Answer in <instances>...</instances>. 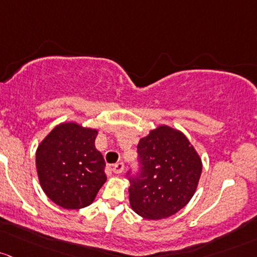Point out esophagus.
I'll return each mask as SVG.
<instances>
[{"mask_svg":"<svg viewBox=\"0 0 257 257\" xmlns=\"http://www.w3.org/2000/svg\"><path fill=\"white\" fill-rule=\"evenodd\" d=\"M112 171H113V173H115V174H120L124 171V163L123 162L115 163V165L113 166V168H112Z\"/></svg>","mask_w":257,"mask_h":257,"instance_id":"1","label":"esophagus"}]
</instances>
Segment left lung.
<instances>
[{"label": "left lung", "mask_w": 257, "mask_h": 257, "mask_svg": "<svg viewBox=\"0 0 257 257\" xmlns=\"http://www.w3.org/2000/svg\"><path fill=\"white\" fill-rule=\"evenodd\" d=\"M139 171L126 172L129 201L146 219L167 218L188 204L201 176V160L185 135L161 125L140 139Z\"/></svg>", "instance_id": "obj_1"}]
</instances>
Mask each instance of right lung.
<instances>
[{"label":"right lung","instance_id":"obj_1","mask_svg":"<svg viewBox=\"0 0 257 257\" xmlns=\"http://www.w3.org/2000/svg\"><path fill=\"white\" fill-rule=\"evenodd\" d=\"M97 131L75 123L52 129L36 151L42 190L55 204L77 210L89 206L106 182V163L95 148Z\"/></svg>","mask_w":257,"mask_h":257}]
</instances>
